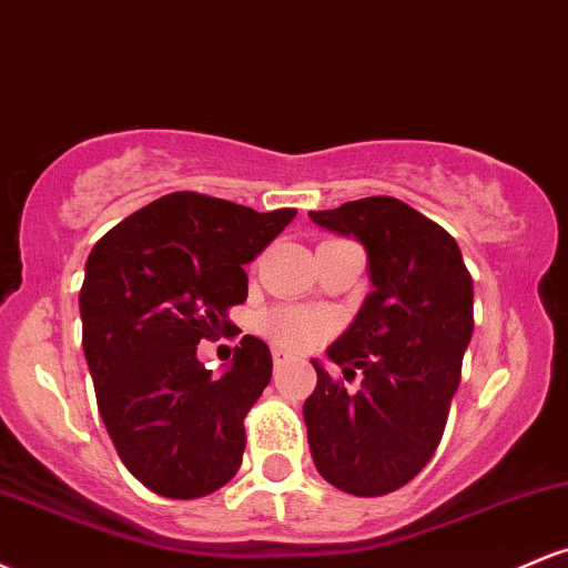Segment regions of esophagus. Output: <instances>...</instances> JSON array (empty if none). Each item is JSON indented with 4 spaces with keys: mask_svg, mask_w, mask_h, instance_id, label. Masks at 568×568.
I'll use <instances>...</instances> for the list:
<instances>
[{
    "mask_svg": "<svg viewBox=\"0 0 568 568\" xmlns=\"http://www.w3.org/2000/svg\"><path fill=\"white\" fill-rule=\"evenodd\" d=\"M272 363H275V368L280 371L283 366H288L291 363V352H285V349H275L272 352Z\"/></svg>",
    "mask_w": 568,
    "mask_h": 568,
    "instance_id": "obj_1",
    "label": "esophagus"
}]
</instances>
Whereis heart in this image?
I'll return each instance as SVG.
<instances>
[{"instance_id":"1","label":"heart","mask_w":568,"mask_h":568,"mask_svg":"<svg viewBox=\"0 0 568 568\" xmlns=\"http://www.w3.org/2000/svg\"><path fill=\"white\" fill-rule=\"evenodd\" d=\"M334 315L302 306H277L262 317L264 334L285 349H312L334 331Z\"/></svg>"}]
</instances>
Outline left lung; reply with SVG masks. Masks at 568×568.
Returning a JSON list of instances; mask_svg holds the SVG:
<instances>
[{
    "instance_id": "1",
    "label": "left lung",
    "mask_w": 568,
    "mask_h": 568,
    "mask_svg": "<svg viewBox=\"0 0 568 568\" xmlns=\"http://www.w3.org/2000/svg\"><path fill=\"white\" fill-rule=\"evenodd\" d=\"M323 230L366 247L368 293L361 312L328 347L347 393L321 363L304 403L317 473L355 497L406 486L443 438L462 357L473 336V277L456 240L395 197H363L310 211Z\"/></svg>"
}]
</instances>
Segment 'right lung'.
<instances>
[{"mask_svg": "<svg viewBox=\"0 0 568 568\" xmlns=\"http://www.w3.org/2000/svg\"><path fill=\"white\" fill-rule=\"evenodd\" d=\"M293 216L173 192L90 251L80 315L98 410L128 470L160 497H205L240 470L243 422L272 379L270 347L243 336L213 376L197 344L234 328L226 310L247 298L243 266Z\"/></svg>", "mask_w": 568, "mask_h": 568, "instance_id": "obj_1", "label": "right lung"}]
</instances>
